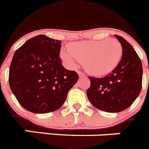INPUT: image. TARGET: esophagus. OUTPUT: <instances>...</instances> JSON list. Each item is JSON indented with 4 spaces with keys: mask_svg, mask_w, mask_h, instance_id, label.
Returning <instances> with one entry per match:
<instances>
[{
    "mask_svg": "<svg viewBox=\"0 0 149 149\" xmlns=\"http://www.w3.org/2000/svg\"><path fill=\"white\" fill-rule=\"evenodd\" d=\"M78 74H79V76H80V77H82V76H84V73H82L81 71H78Z\"/></svg>",
    "mask_w": 149,
    "mask_h": 149,
    "instance_id": "esophagus-1",
    "label": "esophagus"
}]
</instances>
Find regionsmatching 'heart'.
Wrapping results in <instances>:
<instances>
[{"label":"heart","mask_w":149,"mask_h":149,"mask_svg":"<svg viewBox=\"0 0 149 149\" xmlns=\"http://www.w3.org/2000/svg\"><path fill=\"white\" fill-rule=\"evenodd\" d=\"M70 48H62L61 58L70 68L84 61L86 70L95 75H102L112 70L120 62L122 48L116 40H87L70 44Z\"/></svg>","instance_id":"obj_1"}]
</instances>
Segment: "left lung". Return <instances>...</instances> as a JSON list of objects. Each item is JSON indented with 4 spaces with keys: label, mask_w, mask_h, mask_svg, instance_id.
<instances>
[{
    "label": "left lung",
    "mask_w": 149,
    "mask_h": 149,
    "mask_svg": "<svg viewBox=\"0 0 149 149\" xmlns=\"http://www.w3.org/2000/svg\"><path fill=\"white\" fill-rule=\"evenodd\" d=\"M122 47L121 60L102 78L90 76L87 91L89 101L104 112H119L127 109L138 97L142 87L143 66L134 48L123 37L115 34Z\"/></svg>",
    "instance_id": "8db88e82"
}]
</instances>
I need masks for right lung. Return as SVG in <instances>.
Instances as JSON below:
<instances>
[{
    "instance_id": "right-lung-1",
    "label": "right lung",
    "mask_w": 149,
    "mask_h": 149,
    "mask_svg": "<svg viewBox=\"0 0 149 149\" xmlns=\"http://www.w3.org/2000/svg\"><path fill=\"white\" fill-rule=\"evenodd\" d=\"M61 42L40 34L27 40L14 54L9 86L18 102L29 112L57 110L79 79L76 72L62 65Z\"/></svg>"
}]
</instances>
